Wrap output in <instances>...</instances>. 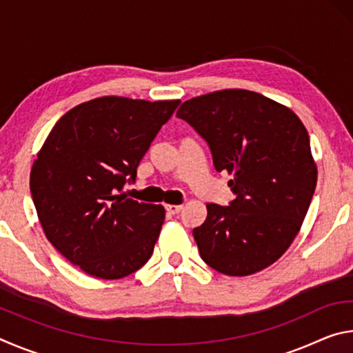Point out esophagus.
<instances>
[{
  "label": "esophagus",
  "instance_id": "34e87169",
  "mask_svg": "<svg viewBox=\"0 0 353 353\" xmlns=\"http://www.w3.org/2000/svg\"><path fill=\"white\" fill-rule=\"evenodd\" d=\"M165 208H166V212H168L170 214H177L179 212L182 210V205H171V204H168Z\"/></svg>",
  "mask_w": 353,
  "mask_h": 353
}]
</instances>
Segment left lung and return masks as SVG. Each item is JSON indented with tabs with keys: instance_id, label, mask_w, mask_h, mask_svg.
<instances>
[{
	"instance_id": "left-lung-1",
	"label": "left lung",
	"mask_w": 353,
	"mask_h": 353,
	"mask_svg": "<svg viewBox=\"0 0 353 353\" xmlns=\"http://www.w3.org/2000/svg\"><path fill=\"white\" fill-rule=\"evenodd\" d=\"M177 117L208 143L218 172L234 177L230 205L207 204L193 230L201 259L225 276H250L291 246L312 202L318 168L303 123L260 93L229 88L191 98Z\"/></svg>"
}]
</instances>
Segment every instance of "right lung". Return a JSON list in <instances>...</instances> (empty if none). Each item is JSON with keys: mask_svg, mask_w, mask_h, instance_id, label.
Here are the masks:
<instances>
[{"mask_svg": "<svg viewBox=\"0 0 353 353\" xmlns=\"http://www.w3.org/2000/svg\"><path fill=\"white\" fill-rule=\"evenodd\" d=\"M179 99L103 97L59 119L34 160L29 187L52 246L92 277L117 280L151 259L163 205L128 199L140 160Z\"/></svg>", "mask_w": 353, "mask_h": 353, "instance_id": "obj_1", "label": "right lung"}]
</instances>
